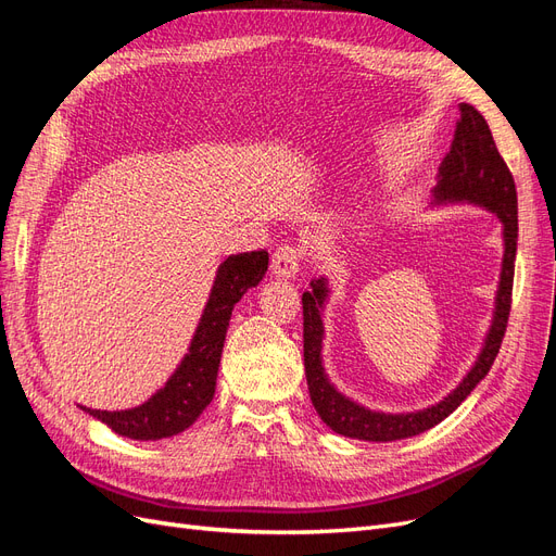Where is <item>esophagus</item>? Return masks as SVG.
<instances>
[{
  "label": "esophagus",
  "instance_id": "esophagus-1",
  "mask_svg": "<svg viewBox=\"0 0 556 556\" xmlns=\"http://www.w3.org/2000/svg\"><path fill=\"white\" fill-rule=\"evenodd\" d=\"M301 252L294 245H280L271 255V274L282 280H292L299 274Z\"/></svg>",
  "mask_w": 556,
  "mask_h": 556
}]
</instances>
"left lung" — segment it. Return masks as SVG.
I'll return each mask as SVG.
<instances>
[{"label":"left lung","mask_w":556,"mask_h":556,"mask_svg":"<svg viewBox=\"0 0 556 556\" xmlns=\"http://www.w3.org/2000/svg\"><path fill=\"white\" fill-rule=\"evenodd\" d=\"M459 121L454 129L450 153L439 166V182L433 188V204H476L496 213L503 225V262L496 290V308L492 327L486 331L484 345L464 380L435 403V406L415 413H380L359 406L357 401L343 396L329 382L323 366V306L329 296L327 278L311 280V292H304V366L311 401L323 422L348 439L390 443L422 433L459 408V403L476 390V384L490 374L506 336L513 276L517 252V190L508 164L498 155V148L478 109L459 104Z\"/></svg>","instance_id":"1"}]
</instances>
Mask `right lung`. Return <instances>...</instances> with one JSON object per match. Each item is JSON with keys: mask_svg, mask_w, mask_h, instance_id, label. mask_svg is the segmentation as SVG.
<instances>
[{"mask_svg": "<svg viewBox=\"0 0 556 556\" xmlns=\"http://www.w3.org/2000/svg\"><path fill=\"white\" fill-rule=\"evenodd\" d=\"M268 268V252H241L229 255L220 266L211 288L206 308L201 313L188 355L174 376L166 380L146 403L129 410H94L80 406L117 435L134 441L169 439L192 427L197 417L213 401L217 366H220L229 317L241 296L260 285Z\"/></svg>", "mask_w": 556, "mask_h": 556, "instance_id": "add662e5", "label": "right lung"}]
</instances>
